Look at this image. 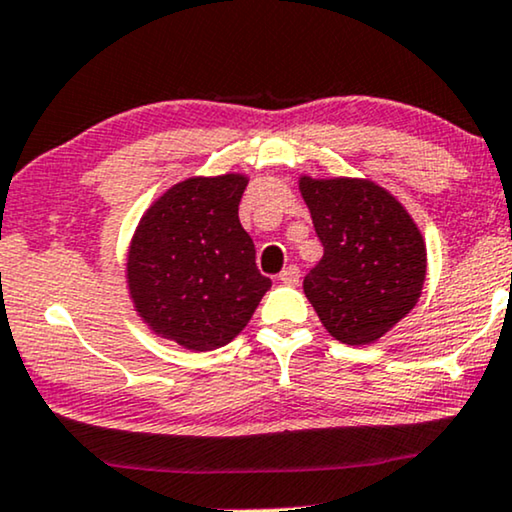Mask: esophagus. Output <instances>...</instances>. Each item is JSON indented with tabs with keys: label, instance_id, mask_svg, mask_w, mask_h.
<instances>
[{
	"label": "esophagus",
	"instance_id": "esophagus-1",
	"mask_svg": "<svg viewBox=\"0 0 512 512\" xmlns=\"http://www.w3.org/2000/svg\"><path fill=\"white\" fill-rule=\"evenodd\" d=\"M278 278H281V283H285V285H297L299 278H302V271H299L297 264H290V267H285L281 271V276Z\"/></svg>",
	"mask_w": 512,
	"mask_h": 512
}]
</instances>
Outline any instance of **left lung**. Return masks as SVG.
I'll use <instances>...</instances> for the list:
<instances>
[{"instance_id": "left-lung-1", "label": "left lung", "mask_w": 512, "mask_h": 512, "mask_svg": "<svg viewBox=\"0 0 512 512\" xmlns=\"http://www.w3.org/2000/svg\"><path fill=\"white\" fill-rule=\"evenodd\" d=\"M323 257L304 276V295L339 342L384 337L419 302L424 236L384 187L356 177H299Z\"/></svg>"}]
</instances>
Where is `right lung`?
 Masks as SVG:
<instances>
[{
  "mask_svg": "<svg viewBox=\"0 0 512 512\" xmlns=\"http://www.w3.org/2000/svg\"><path fill=\"white\" fill-rule=\"evenodd\" d=\"M248 177H189L142 215L126 262L138 316L159 337L192 351L229 344L248 325L271 281L238 220Z\"/></svg>",
  "mask_w": 512,
  "mask_h": 512,
  "instance_id": "1",
  "label": "right lung"
}]
</instances>
